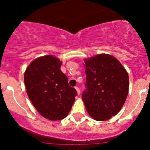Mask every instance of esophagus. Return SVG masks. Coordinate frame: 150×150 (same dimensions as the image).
<instances>
[{
    "label": "esophagus",
    "mask_w": 150,
    "mask_h": 150,
    "mask_svg": "<svg viewBox=\"0 0 150 150\" xmlns=\"http://www.w3.org/2000/svg\"><path fill=\"white\" fill-rule=\"evenodd\" d=\"M75 89H76L77 92H78V94H80L81 93V90H80V88L78 87H75Z\"/></svg>",
    "instance_id": "esophagus-1"
}]
</instances>
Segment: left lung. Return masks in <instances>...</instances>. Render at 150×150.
Instances as JSON below:
<instances>
[{
  "label": "left lung",
  "mask_w": 150,
  "mask_h": 150,
  "mask_svg": "<svg viewBox=\"0 0 150 150\" xmlns=\"http://www.w3.org/2000/svg\"><path fill=\"white\" fill-rule=\"evenodd\" d=\"M86 89L82 99L91 117L98 121L118 113L126 99L128 75L120 62L108 54H98L84 61Z\"/></svg>",
  "instance_id": "obj_1"
}]
</instances>
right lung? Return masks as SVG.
Wrapping results in <instances>:
<instances>
[{"mask_svg":"<svg viewBox=\"0 0 150 150\" xmlns=\"http://www.w3.org/2000/svg\"><path fill=\"white\" fill-rule=\"evenodd\" d=\"M61 65L59 59L44 56L32 62L25 72L29 99L43 117L51 120L64 119L78 94L69 86Z\"/></svg>","mask_w":150,"mask_h":150,"instance_id":"add662e5","label":"right lung"}]
</instances>
